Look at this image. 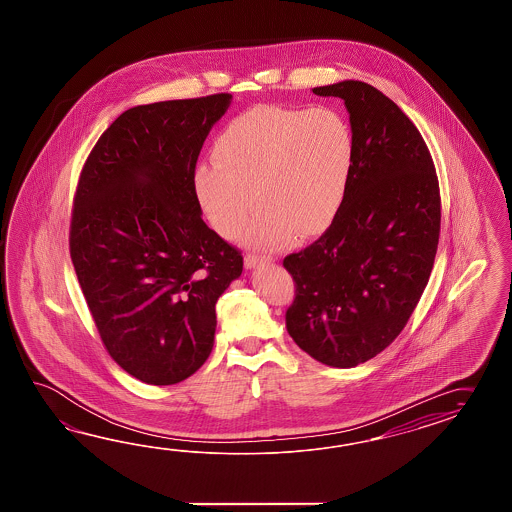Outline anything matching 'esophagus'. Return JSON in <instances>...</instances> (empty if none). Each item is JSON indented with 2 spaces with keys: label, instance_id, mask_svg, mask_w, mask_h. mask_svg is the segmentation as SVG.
<instances>
[{
  "label": "esophagus",
  "instance_id": "esophagus-1",
  "mask_svg": "<svg viewBox=\"0 0 512 512\" xmlns=\"http://www.w3.org/2000/svg\"><path fill=\"white\" fill-rule=\"evenodd\" d=\"M268 261H270L268 257L255 255V253H248V255L244 257V264H246V268H248V270H253V268H257V266H261V264H264V262Z\"/></svg>",
  "mask_w": 512,
  "mask_h": 512
}]
</instances>
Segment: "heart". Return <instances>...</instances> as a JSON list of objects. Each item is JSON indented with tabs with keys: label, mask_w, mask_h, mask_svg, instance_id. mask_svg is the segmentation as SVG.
I'll return each mask as SVG.
<instances>
[{
	"label": "heart",
	"mask_w": 512,
	"mask_h": 512,
	"mask_svg": "<svg viewBox=\"0 0 512 512\" xmlns=\"http://www.w3.org/2000/svg\"><path fill=\"white\" fill-rule=\"evenodd\" d=\"M212 157L216 164L194 172L196 196L212 227L235 237L255 201L259 212L246 242L279 250L294 233L311 235L333 218L348 188L355 138L331 107L257 105L225 125Z\"/></svg>",
	"instance_id": "heart-1"
}]
</instances>
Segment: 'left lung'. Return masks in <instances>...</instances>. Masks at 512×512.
<instances>
[{
	"mask_svg": "<svg viewBox=\"0 0 512 512\" xmlns=\"http://www.w3.org/2000/svg\"><path fill=\"white\" fill-rule=\"evenodd\" d=\"M312 92L344 100L355 159L329 229L283 261L296 283L287 329L312 359L353 368L392 344L424 294L440 190L420 131L383 92L353 79Z\"/></svg>",
	"mask_w": 512,
	"mask_h": 512,
	"instance_id": "obj_1",
	"label": "left lung"
}]
</instances>
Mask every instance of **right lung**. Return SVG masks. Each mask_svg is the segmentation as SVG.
Instances as JSON below:
<instances>
[{"label":"right lung","mask_w":512,"mask_h":512,"mask_svg":"<svg viewBox=\"0 0 512 512\" xmlns=\"http://www.w3.org/2000/svg\"><path fill=\"white\" fill-rule=\"evenodd\" d=\"M231 94L138 105L101 135L79 177L70 255L109 355L148 385L209 359L216 301L242 255L201 218L194 170Z\"/></svg>","instance_id":"right-lung-1"}]
</instances>
